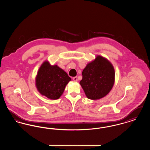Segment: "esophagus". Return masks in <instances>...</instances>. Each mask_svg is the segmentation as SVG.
<instances>
[{"mask_svg":"<svg viewBox=\"0 0 150 150\" xmlns=\"http://www.w3.org/2000/svg\"><path fill=\"white\" fill-rule=\"evenodd\" d=\"M73 80L74 81H78V77L77 76H75L73 78Z\"/></svg>","mask_w":150,"mask_h":150,"instance_id":"1","label":"esophagus"}]
</instances>
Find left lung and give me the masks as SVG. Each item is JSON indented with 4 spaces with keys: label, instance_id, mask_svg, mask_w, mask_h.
Instances as JSON below:
<instances>
[{
    "label": "left lung",
    "instance_id": "1",
    "mask_svg": "<svg viewBox=\"0 0 150 150\" xmlns=\"http://www.w3.org/2000/svg\"><path fill=\"white\" fill-rule=\"evenodd\" d=\"M82 75L80 84L87 98L91 100L104 97L110 92L114 84V67L107 59L100 56H97L86 65Z\"/></svg>",
    "mask_w": 150,
    "mask_h": 150
}]
</instances>
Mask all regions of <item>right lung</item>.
Masks as SVG:
<instances>
[{
	"mask_svg": "<svg viewBox=\"0 0 150 150\" xmlns=\"http://www.w3.org/2000/svg\"><path fill=\"white\" fill-rule=\"evenodd\" d=\"M71 78L57 65L44 62L36 77V86L40 93L51 100L58 99Z\"/></svg>",
	"mask_w": 150,
	"mask_h": 150,
	"instance_id": "1",
	"label": "right lung"
}]
</instances>
